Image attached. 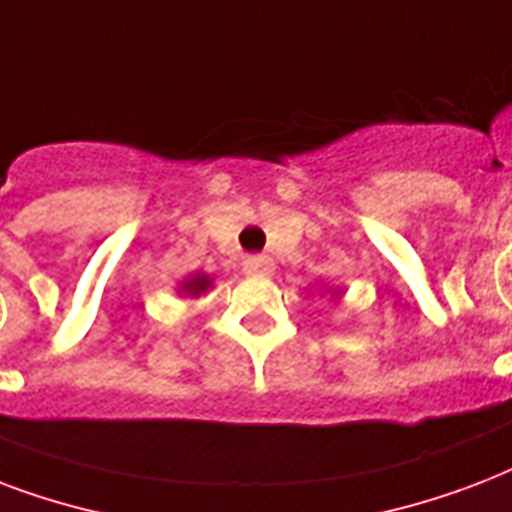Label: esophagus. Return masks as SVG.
I'll list each match as a JSON object with an SVG mask.
<instances>
[{"label": "esophagus", "instance_id": "obj_1", "mask_svg": "<svg viewBox=\"0 0 512 512\" xmlns=\"http://www.w3.org/2000/svg\"><path fill=\"white\" fill-rule=\"evenodd\" d=\"M244 271L252 276H271L273 273V260L265 255H252L244 260Z\"/></svg>", "mask_w": 512, "mask_h": 512}]
</instances>
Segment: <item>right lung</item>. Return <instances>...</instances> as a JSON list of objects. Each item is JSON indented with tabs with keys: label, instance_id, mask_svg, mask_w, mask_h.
<instances>
[{
	"label": "right lung",
	"instance_id": "obj_1",
	"mask_svg": "<svg viewBox=\"0 0 512 512\" xmlns=\"http://www.w3.org/2000/svg\"><path fill=\"white\" fill-rule=\"evenodd\" d=\"M209 284H212V279L204 276V273H198V276H190V279H185V282L179 284V290L185 292V295H190V298H198V295H204V292L209 290Z\"/></svg>",
	"mask_w": 512,
	"mask_h": 512
}]
</instances>
